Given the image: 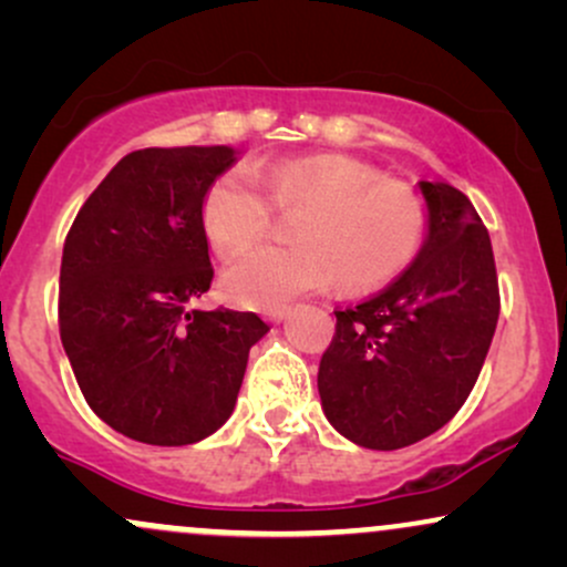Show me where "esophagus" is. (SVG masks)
<instances>
[{
	"mask_svg": "<svg viewBox=\"0 0 567 567\" xmlns=\"http://www.w3.org/2000/svg\"><path fill=\"white\" fill-rule=\"evenodd\" d=\"M288 315H290V306H277V309L266 311V320H269V322H282Z\"/></svg>",
	"mask_w": 567,
	"mask_h": 567,
	"instance_id": "esophagus-1",
	"label": "esophagus"
}]
</instances>
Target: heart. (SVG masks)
<instances>
[{
  "instance_id": "1",
  "label": "heart",
  "mask_w": 567,
  "mask_h": 567,
  "mask_svg": "<svg viewBox=\"0 0 567 567\" xmlns=\"http://www.w3.org/2000/svg\"><path fill=\"white\" fill-rule=\"evenodd\" d=\"M271 205L300 213L296 245L247 252L224 271L226 298L247 309H277L292 296L324 288L362 292L400 277L421 252L426 210L408 188L341 154L250 162L207 188L202 229L224 258L239 256L269 234Z\"/></svg>"
}]
</instances>
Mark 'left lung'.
I'll list each match as a JSON object with an SVG mask.
<instances>
[{
    "label": "left lung",
    "instance_id": "1",
    "mask_svg": "<svg viewBox=\"0 0 567 567\" xmlns=\"http://www.w3.org/2000/svg\"><path fill=\"white\" fill-rule=\"evenodd\" d=\"M426 239L379 296L336 311L317 389L336 432L396 451L458 413L477 383L498 322L491 237L466 194L421 181Z\"/></svg>",
    "mask_w": 567,
    "mask_h": 567
}]
</instances>
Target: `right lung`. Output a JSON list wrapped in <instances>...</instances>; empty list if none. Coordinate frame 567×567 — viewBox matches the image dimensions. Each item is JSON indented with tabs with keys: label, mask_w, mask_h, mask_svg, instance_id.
I'll list each match as a JSON object with an SVG mask.
<instances>
[{
	"label": "right lung",
	"mask_w": 567,
	"mask_h": 567,
	"mask_svg": "<svg viewBox=\"0 0 567 567\" xmlns=\"http://www.w3.org/2000/svg\"><path fill=\"white\" fill-rule=\"evenodd\" d=\"M231 146L141 148L101 181L71 224L58 324L84 400L114 432L192 445L226 424L252 343V311L194 309L213 266L202 199Z\"/></svg>",
	"instance_id": "right-lung-1"
}]
</instances>
